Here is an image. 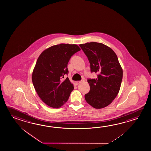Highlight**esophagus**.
Returning <instances> with one entry per match:
<instances>
[{
	"instance_id": "1",
	"label": "esophagus",
	"mask_w": 151,
	"mask_h": 151,
	"mask_svg": "<svg viewBox=\"0 0 151 151\" xmlns=\"http://www.w3.org/2000/svg\"><path fill=\"white\" fill-rule=\"evenodd\" d=\"M75 83H76V85H78V84H79L80 83H81V81H77L75 82Z\"/></svg>"
}]
</instances>
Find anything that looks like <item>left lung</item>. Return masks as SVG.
<instances>
[{
    "mask_svg": "<svg viewBox=\"0 0 151 151\" xmlns=\"http://www.w3.org/2000/svg\"><path fill=\"white\" fill-rule=\"evenodd\" d=\"M90 64L91 72L98 74L96 78L88 79L90 90L85 95L86 102L95 109L111 104L120 90L123 69L114 50L102 43L81 44Z\"/></svg>",
    "mask_w": 151,
    "mask_h": 151,
    "instance_id": "obj_1",
    "label": "left lung"
}]
</instances>
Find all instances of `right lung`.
<instances>
[{
  "label": "right lung",
  "mask_w": 151,
  "mask_h": 151,
  "mask_svg": "<svg viewBox=\"0 0 151 151\" xmlns=\"http://www.w3.org/2000/svg\"><path fill=\"white\" fill-rule=\"evenodd\" d=\"M76 45L61 43L45 49L40 54L32 79L41 99L51 108H59L68 101L74 86L64 75L68 74V63L80 50Z\"/></svg>",
  "instance_id": "add662e5"
}]
</instances>
